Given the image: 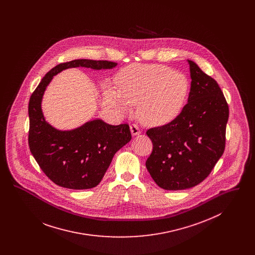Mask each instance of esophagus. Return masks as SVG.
<instances>
[{
  "label": "esophagus",
  "mask_w": 255,
  "mask_h": 255,
  "mask_svg": "<svg viewBox=\"0 0 255 255\" xmlns=\"http://www.w3.org/2000/svg\"><path fill=\"white\" fill-rule=\"evenodd\" d=\"M130 129H131V133L133 135H137V134H139V133H141V131H140V129H139V127H138V125L137 124H132L131 126H130Z\"/></svg>",
  "instance_id": "esophagus-1"
}]
</instances>
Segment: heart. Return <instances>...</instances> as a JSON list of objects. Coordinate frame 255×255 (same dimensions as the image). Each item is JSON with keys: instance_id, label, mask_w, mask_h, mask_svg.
<instances>
[{"instance_id": "1", "label": "heart", "mask_w": 255, "mask_h": 255, "mask_svg": "<svg viewBox=\"0 0 255 255\" xmlns=\"http://www.w3.org/2000/svg\"><path fill=\"white\" fill-rule=\"evenodd\" d=\"M118 88L123 100L139 105L138 118L150 125H161L181 112L188 93V80L182 73L162 65H134L119 74ZM116 104L122 101L113 97Z\"/></svg>"}]
</instances>
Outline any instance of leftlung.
<instances>
[{"instance_id":"left-lung-1","label":"left lung","mask_w":255,"mask_h":255,"mask_svg":"<svg viewBox=\"0 0 255 255\" xmlns=\"http://www.w3.org/2000/svg\"><path fill=\"white\" fill-rule=\"evenodd\" d=\"M188 102L172 122L146 133L153 151L146 168L165 190L191 188L203 182L226 145L229 105L218 83L191 60Z\"/></svg>"}]
</instances>
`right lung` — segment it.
<instances>
[{
    "instance_id": "add662e5",
    "label": "right lung",
    "mask_w": 255,
    "mask_h": 255,
    "mask_svg": "<svg viewBox=\"0 0 255 255\" xmlns=\"http://www.w3.org/2000/svg\"><path fill=\"white\" fill-rule=\"evenodd\" d=\"M117 63L77 59L62 63L47 73L28 104V145L43 172L55 184L70 189H89L101 182L115 154L131 138L128 124L111 125L96 119L73 130L62 131L45 120L42 100L53 76L70 68L112 70Z\"/></svg>"
}]
</instances>
